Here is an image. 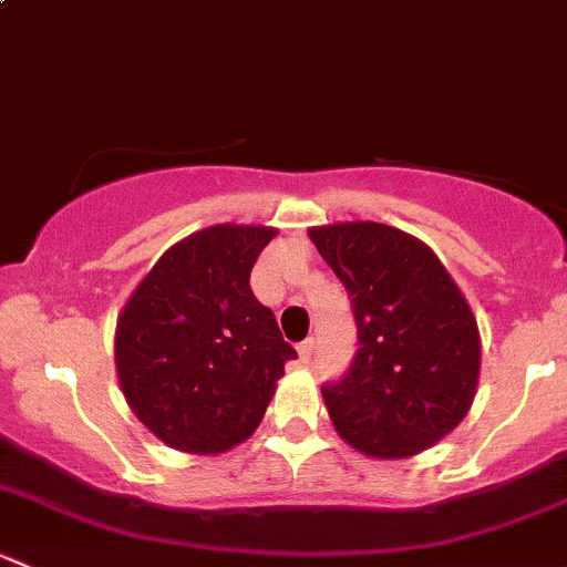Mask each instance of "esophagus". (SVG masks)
<instances>
[{
  "mask_svg": "<svg viewBox=\"0 0 567 567\" xmlns=\"http://www.w3.org/2000/svg\"><path fill=\"white\" fill-rule=\"evenodd\" d=\"M312 351H316V340H312V337H307L305 342H299V359H301V362H310Z\"/></svg>",
  "mask_w": 567,
  "mask_h": 567,
  "instance_id": "esophagus-1",
  "label": "esophagus"
}]
</instances>
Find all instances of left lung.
<instances>
[{
    "instance_id": "1",
    "label": "left lung",
    "mask_w": 567,
    "mask_h": 567,
    "mask_svg": "<svg viewBox=\"0 0 567 567\" xmlns=\"http://www.w3.org/2000/svg\"><path fill=\"white\" fill-rule=\"evenodd\" d=\"M351 296L359 351L323 386L331 425L362 455H420L461 425L480 381L472 307L431 247L381 221L310 227Z\"/></svg>"
}]
</instances>
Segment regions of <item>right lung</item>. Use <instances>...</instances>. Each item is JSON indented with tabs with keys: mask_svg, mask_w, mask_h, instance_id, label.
Instances as JSON below:
<instances>
[{
	"mask_svg": "<svg viewBox=\"0 0 567 567\" xmlns=\"http://www.w3.org/2000/svg\"><path fill=\"white\" fill-rule=\"evenodd\" d=\"M274 236L233 221L192 233L158 257L117 316L120 390L167 447L219 455L247 442L296 357L249 288Z\"/></svg>",
	"mask_w": 567,
	"mask_h": 567,
	"instance_id": "obj_1",
	"label": "right lung"
}]
</instances>
